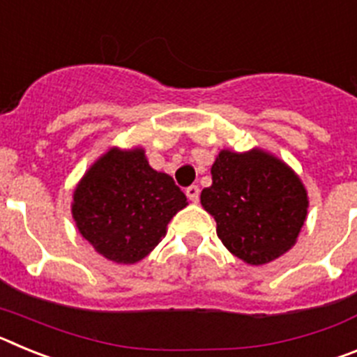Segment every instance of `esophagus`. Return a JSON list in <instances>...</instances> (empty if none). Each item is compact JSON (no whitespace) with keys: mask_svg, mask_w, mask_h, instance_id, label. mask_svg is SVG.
Instances as JSON below:
<instances>
[{"mask_svg":"<svg viewBox=\"0 0 357 357\" xmlns=\"http://www.w3.org/2000/svg\"><path fill=\"white\" fill-rule=\"evenodd\" d=\"M185 195H188L189 200L197 204L198 198H200V189H198V185H189V188L185 189Z\"/></svg>","mask_w":357,"mask_h":357,"instance_id":"1","label":"esophagus"}]
</instances>
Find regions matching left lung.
Segmentation results:
<instances>
[{
	"instance_id": "left-lung-1",
	"label": "left lung",
	"mask_w": 357,
	"mask_h": 357,
	"mask_svg": "<svg viewBox=\"0 0 357 357\" xmlns=\"http://www.w3.org/2000/svg\"><path fill=\"white\" fill-rule=\"evenodd\" d=\"M213 184L200 195L227 250L252 266L279 259L295 247L307 218L309 197L301 176L263 148L220 150Z\"/></svg>"
}]
</instances>
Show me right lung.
Returning a JSON list of instances; mask_svg holds the SVG:
<instances>
[{"instance_id": "1", "label": "right lung", "mask_w": 357, "mask_h": 357, "mask_svg": "<svg viewBox=\"0 0 357 357\" xmlns=\"http://www.w3.org/2000/svg\"><path fill=\"white\" fill-rule=\"evenodd\" d=\"M188 198L168 173L148 164L144 148L112 146L73 191L71 214L82 238L105 259L135 264L166 236Z\"/></svg>"}]
</instances>
